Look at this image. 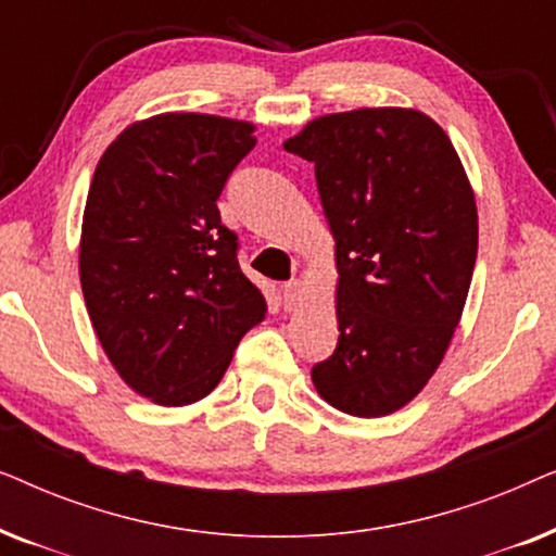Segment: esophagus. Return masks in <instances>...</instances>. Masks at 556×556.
I'll return each mask as SVG.
<instances>
[{
  "mask_svg": "<svg viewBox=\"0 0 556 556\" xmlns=\"http://www.w3.org/2000/svg\"><path fill=\"white\" fill-rule=\"evenodd\" d=\"M280 293H283L286 311H293L301 303V280H288V283L280 288Z\"/></svg>",
  "mask_w": 556,
  "mask_h": 556,
  "instance_id": "esophagus-1",
  "label": "esophagus"
}]
</instances>
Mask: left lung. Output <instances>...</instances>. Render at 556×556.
<instances>
[{
    "label": "left lung",
    "instance_id": "1",
    "mask_svg": "<svg viewBox=\"0 0 556 556\" xmlns=\"http://www.w3.org/2000/svg\"><path fill=\"white\" fill-rule=\"evenodd\" d=\"M283 147L314 164L337 242L339 341L311 379L341 413L390 415L428 384L460 321L478 253L473 189L420 111L331 113Z\"/></svg>",
    "mask_w": 556,
    "mask_h": 556
}]
</instances>
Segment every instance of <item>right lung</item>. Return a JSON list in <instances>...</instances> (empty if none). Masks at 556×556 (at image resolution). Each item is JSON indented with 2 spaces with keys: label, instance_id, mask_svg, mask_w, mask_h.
<instances>
[{
  "label": "right lung",
  "instance_id": "add662e5",
  "mask_svg": "<svg viewBox=\"0 0 556 556\" xmlns=\"http://www.w3.org/2000/svg\"><path fill=\"white\" fill-rule=\"evenodd\" d=\"M253 124L162 113L105 149L80 238V286L103 352L159 405L215 390L265 299L242 276L217 200L255 147Z\"/></svg>",
  "mask_w": 556,
  "mask_h": 556
}]
</instances>
